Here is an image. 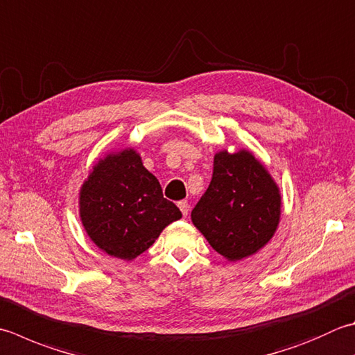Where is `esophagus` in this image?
<instances>
[{
  "label": "esophagus",
  "instance_id": "34e87169",
  "mask_svg": "<svg viewBox=\"0 0 355 355\" xmlns=\"http://www.w3.org/2000/svg\"><path fill=\"white\" fill-rule=\"evenodd\" d=\"M178 207H180V211H182V214H183V217H186L187 214H189V203H187L186 200H182V201H178Z\"/></svg>",
  "mask_w": 355,
  "mask_h": 355
}]
</instances>
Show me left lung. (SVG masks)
<instances>
[{"label":"left lung","instance_id":"left-lung-1","mask_svg":"<svg viewBox=\"0 0 355 355\" xmlns=\"http://www.w3.org/2000/svg\"><path fill=\"white\" fill-rule=\"evenodd\" d=\"M280 205L279 187L259 159L248 150H223L214 158L209 187L191 217L215 251L237 261L272 239Z\"/></svg>","mask_w":355,"mask_h":355}]
</instances>
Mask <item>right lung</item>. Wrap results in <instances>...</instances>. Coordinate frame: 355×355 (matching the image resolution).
<instances>
[{"label":"right lung","instance_id":"obj_1","mask_svg":"<svg viewBox=\"0 0 355 355\" xmlns=\"http://www.w3.org/2000/svg\"><path fill=\"white\" fill-rule=\"evenodd\" d=\"M80 214L95 245L123 260L143 254L166 226L182 218L178 207L163 197L158 180L132 149L95 164L81 187Z\"/></svg>","mask_w":355,"mask_h":355}]
</instances>
